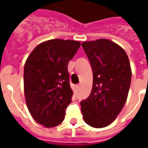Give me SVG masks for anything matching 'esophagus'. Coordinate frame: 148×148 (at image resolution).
I'll return each mask as SVG.
<instances>
[{
	"mask_svg": "<svg viewBox=\"0 0 148 148\" xmlns=\"http://www.w3.org/2000/svg\"><path fill=\"white\" fill-rule=\"evenodd\" d=\"M79 88H80V86H79V85H77V86H76L74 87V93H76L77 90H79Z\"/></svg>",
	"mask_w": 148,
	"mask_h": 148,
	"instance_id": "1",
	"label": "esophagus"
}]
</instances>
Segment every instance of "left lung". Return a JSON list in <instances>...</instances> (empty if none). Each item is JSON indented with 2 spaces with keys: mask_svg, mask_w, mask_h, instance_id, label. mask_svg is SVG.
I'll list each match as a JSON object with an SVG mask.
<instances>
[{
  "mask_svg": "<svg viewBox=\"0 0 148 148\" xmlns=\"http://www.w3.org/2000/svg\"><path fill=\"white\" fill-rule=\"evenodd\" d=\"M93 71L90 95L80 103L85 122L96 128L111 124L123 109L132 79L130 62L121 47L109 39L82 42Z\"/></svg>",
  "mask_w": 148,
  "mask_h": 148,
  "instance_id": "8db88e82",
  "label": "left lung"
}]
</instances>
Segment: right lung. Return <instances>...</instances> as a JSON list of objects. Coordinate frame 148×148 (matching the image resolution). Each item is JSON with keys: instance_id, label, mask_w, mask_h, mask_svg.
I'll use <instances>...</instances> for the list:
<instances>
[{"instance_id": "add662e5", "label": "right lung", "mask_w": 148, "mask_h": 148, "mask_svg": "<svg viewBox=\"0 0 148 148\" xmlns=\"http://www.w3.org/2000/svg\"><path fill=\"white\" fill-rule=\"evenodd\" d=\"M74 40L55 39L40 43L25 62L24 94L34 120L52 127L64 120L73 91L67 65L80 47Z\"/></svg>"}]
</instances>
